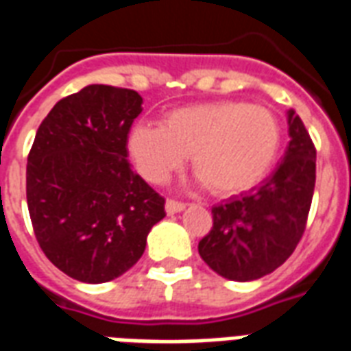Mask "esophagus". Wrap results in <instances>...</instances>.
<instances>
[{"label":"esophagus","mask_w":351,"mask_h":351,"mask_svg":"<svg viewBox=\"0 0 351 351\" xmlns=\"http://www.w3.org/2000/svg\"><path fill=\"white\" fill-rule=\"evenodd\" d=\"M186 210V204L184 202H178V200H167L165 202V211L167 215H175V213H180V211Z\"/></svg>","instance_id":"1"}]
</instances>
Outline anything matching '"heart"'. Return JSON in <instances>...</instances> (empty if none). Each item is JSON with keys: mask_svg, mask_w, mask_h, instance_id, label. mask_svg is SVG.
Here are the masks:
<instances>
[{"mask_svg": "<svg viewBox=\"0 0 351 351\" xmlns=\"http://www.w3.org/2000/svg\"><path fill=\"white\" fill-rule=\"evenodd\" d=\"M280 149L272 112L243 101H213L169 112L162 125L141 123L128 138L134 164L147 180H169L191 154L195 175L219 197L254 187Z\"/></svg>", "mask_w": 351, "mask_h": 351, "instance_id": "b5f03b06", "label": "heart"}]
</instances>
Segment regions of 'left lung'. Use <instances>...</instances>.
Segmentation results:
<instances>
[{
    "instance_id": "obj_1",
    "label": "left lung",
    "mask_w": 351,
    "mask_h": 351,
    "mask_svg": "<svg viewBox=\"0 0 351 351\" xmlns=\"http://www.w3.org/2000/svg\"><path fill=\"white\" fill-rule=\"evenodd\" d=\"M287 149L274 173L248 193L211 208L213 226L199 243L200 258L232 282H252L287 261L306 230L317 151L304 123L287 110Z\"/></svg>"
}]
</instances>
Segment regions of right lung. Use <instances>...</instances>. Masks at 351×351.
Returning <instances> with one entry per match:
<instances>
[{
    "instance_id": "right-lung-1",
    "label": "right lung",
    "mask_w": 351,
    "mask_h": 351,
    "mask_svg": "<svg viewBox=\"0 0 351 351\" xmlns=\"http://www.w3.org/2000/svg\"><path fill=\"white\" fill-rule=\"evenodd\" d=\"M134 90L90 84L58 101L27 160V206L40 248L73 280H116L143 256L165 200L128 162L143 110Z\"/></svg>"
}]
</instances>
